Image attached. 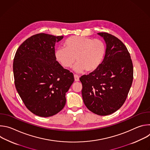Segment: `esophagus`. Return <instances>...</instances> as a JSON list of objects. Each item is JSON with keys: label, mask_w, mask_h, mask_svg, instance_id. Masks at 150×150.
Listing matches in <instances>:
<instances>
[{"label": "esophagus", "mask_w": 150, "mask_h": 150, "mask_svg": "<svg viewBox=\"0 0 150 150\" xmlns=\"http://www.w3.org/2000/svg\"><path fill=\"white\" fill-rule=\"evenodd\" d=\"M74 79H75V81H76V82H78V81H79V76L77 75H76V74L74 75Z\"/></svg>", "instance_id": "34e87169"}]
</instances>
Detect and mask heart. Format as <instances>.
I'll use <instances>...</instances> for the list:
<instances>
[{"label": "heart", "instance_id": "obj_1", "mask_svg": "<svg viewBox=\"0 0 150 150\" xmlns=\"http://www.w3.org/2000/svg\"><path fill=\"white\" fill-rule=\"evenodd\" d=\"M64 48H59L55 52V58L65 68L72 67L76 72L84 70L92 72L98 69L104 59L105 46L103 42L97 39L89 37L71 36L63 42Z\"/></svg>", "mask_w": 150, "mask_h": 150}]
</instances>
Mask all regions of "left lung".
<instances>
[{
    "mask_svg": "<svg viewBox=\"0 0 150 150\" xmlns=\"http://www.w3.org/2000/svg\"><path fill=\"white\" fill-rule=\"evenodd\" d=\"M106 44L105 53L97 69L79 80L82 96L88 110L100 116L117 111L125 103L133 81V65L126 47L117 37L99 33Z\"/></svg>",
    "mask_w": 150,
    "mask_h": 150,
    "instance_id": "left-lung-1",
    "label": "left lung"
}]
</instances>
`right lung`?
<instances>
[{
  "label": "right lung",
  "mask_w": 150,
  "mask_h": 150,
  "mask_svg": "<svg viewBox=\"0 0 150 150\" xmlns=\"http://www.w3.org/2000/svg\"><path fill=\"white\" fill-rule=\"evenodd\" d=\"M63 36L40 33L19 47L13 71L15 87L27 108L40 117L52 116L63 109L74 75L55 58L54 46Z\"/></svg>",
  "instance_id": "1"
}]
</instances>
